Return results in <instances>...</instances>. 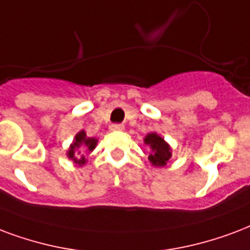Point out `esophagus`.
I'll list each match as a JSON object with an SVG mask.
<instances>
[{
    "instance_id": "esophagus-1",
    "label": "esophagus",
    "mask_w": 250,
    "mask_h": 250,
    "mask_svg": "<svg viewBox=\"0 0 250 250\" xmlns=\"http://www.w3.org/2000/svg\"><path fill=\"white\" fill-rule=\"evenodd\" d=\"M110 129H111V131H123V129H125V125L117 123V125H110Z\"/></svg>"
}]
</instances>
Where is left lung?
Returning <instances> with one entry per match:
<instances>
[{"mask_svg": "<svg viewBox=\"0 0 250 250\" xmlns=\"http://www.w3.org/2000/svg\"><path fill=\"white\" fill-rule=\"evenodd\" d=\"M144 143L150 146L152 152L148 156V159L155 167H165L169 159L171 157L170 146L159 136L156 132L148 133L144 139Z\"/></svg>", "mask_w": 250, "mask_h": 250, "instance_id": "left-lung-1", "label": "left lung"}]
</instances>
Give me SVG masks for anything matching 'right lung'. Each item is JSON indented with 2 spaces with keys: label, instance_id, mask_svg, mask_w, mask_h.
Returning <instances> with one entry per match:
<instances>
[{
  "label": "right lung",
  "instance_id": "add662e5",
  "mask_svg": "<svg viewBox=\"0 0 250 250\" xmlns=\"http://www.w3.org/2000/svg\"><path fill=\"white\" fill-rule=\"evenodd\" d=\"M97 143H98L97 139L87 138L86 132L83 129V131H80V132L76 135L73 143L70 144L69 150L66 152V156H68L74 164L83 167V164L86 163V157H85V155L81 153V149H83V153H86L85 149H87V152H91V150L95 148V146H97Z\"/></svg>",
  "mask_w": 250,
  "mask_h": 250
}]
</instances>
